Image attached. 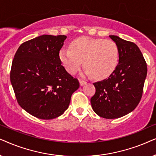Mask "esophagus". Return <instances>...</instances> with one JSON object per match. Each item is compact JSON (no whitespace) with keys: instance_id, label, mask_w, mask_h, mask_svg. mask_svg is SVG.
Masks as SVG:
<instances>
[{"instance_id":"esophagus-1","label":"esophagus","mask_w":156,"mask_h":156,"mask_svg":"<svg viewBox=\"0 0 156 156\" xmlns=\"http://www.w3.org/2000/svg\"><path fill=\"white\" fill-rule=\"evenodd\" d=\"M87 83V82L86 81V80H80V85L81 86H84V85H86Z\"/></svg>"}]
</instances>
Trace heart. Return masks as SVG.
Listing matches in <instances>:
<instances>
[{"label":"heart","instance_id":"b5f03b06","mask_svg":"<svg viewBox=\"0 0 156 156\" xmlns=\"http://www.w3.org/2000/svg\"><path fill=\"white\" fill-rule=\"evenodd\" d=\"M70 48L61 49L59 58L70 74L76 73L83 61L86 74L104 79L115 71L119 63V48L111 40L83 37L72 41Z\"/></svg>","mask_w":156,"mask_h":156}]
</instances>
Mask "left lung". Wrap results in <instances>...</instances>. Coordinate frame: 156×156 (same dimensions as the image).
<instances>
[{
    "label": "left lung",
    "mask_w": 156,
    "mask_h": 156,
    "mask_svg": "<svg viewBox=\"0 0 156 156\" xmlns=\"http://www.w3.org/2000/svg\"><path fill=\"white\" fill-rule=\"evenodd\" d=\"M118 45L119 63L107 79L94 83L95 93L91 106L101 117L113 119L133 111L142 98L147 75V64L134 43L110 36Z\"/></svg>",
    "instance_id": "obj_1"
}]
</instances>
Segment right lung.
<instances>
[{"label":"right lung","instance_id":"1","mask_svg":"<svg viewBox=\"0 0 156 156\" xmlns=\"http://www.w3.org/2000/svg\"><path fill=\"white\" fill-rule=\"evenodd\" d=\"M66 38L64 35H43L26 41L12 62L10 82L18 103L40 119L61 115L80 86L59 58Z\"/></svg>","mask_w":156,"mask_h":156}]
</instances>
